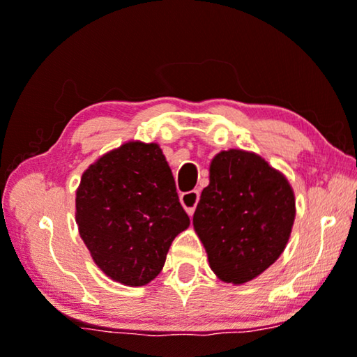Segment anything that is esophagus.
Listing matches in <instances>:
<instances>
[{
    "label": "esophagus",
    "instance_id": "obj_1",
    "mask_svg": "<svg viewBox=\"0 0 357 357\" xmlns=\"http://www.w3.org/2000/svg\"><path fill=\"white\" fill-rule=\"evenodd\" d=\"M198 199H199V192H197V190H192V192L180 195V203H182L185 211L188 213V216H193L195 208H197L198 204Z\"/></svg>",
    "mask_w": 357,
    "mask_h": 357
}]
</instances>
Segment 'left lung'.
<instances>
[{
  "label": "left lung",
  "mask_w": 357,
  "mask_h": 357,
  "mask_svg": "<svg viewBox=\"0 0 357 357\" xmlns=\"http://www.w3.org/2000/svg\"><path fill=\"white\" fill-rule=\"evenodd\" d=\"M294 218V192L284 175L255 153L229 149L211 160L193 227L214 275L243 284L284 252Z\"/></svg>",
  "instance_id": "1"
}]
</instances>
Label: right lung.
I'll list each match as a JSON object with an SVG mask.
<instances>
[{
    "label": "right lung",
    "mask_w": 357,
    "mask_h": 357,
    "mask_svg": "<svg viewBox=\"0 0 357 357\" xmlns=\"http://www.w3.org/2000/svg\"><path fill=\"white\" fill-rule=\"evenodd\" d=\"M76 222L110 280L131 287L153 281L190 226L159 144L128 141L91 164L76 190Z\"/></svg>",
    "instance_id": "add662e5"
}]
</instances>
